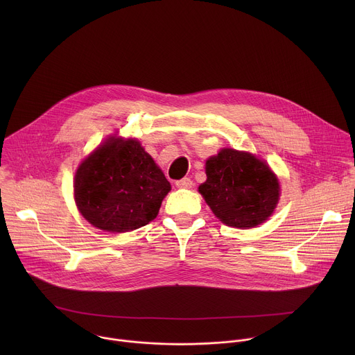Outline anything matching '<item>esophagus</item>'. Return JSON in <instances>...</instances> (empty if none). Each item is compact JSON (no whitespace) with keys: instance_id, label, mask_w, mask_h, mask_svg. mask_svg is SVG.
<instances>
[{"instance_id":"esophagus-1","label":"esophagus","mask_w":355,"mask_h":355,"mask_svg":"<svg viewBox=\"0 0 355 355\" xmlns=\"http://www.w3.org/2000/svg\"><path fill=\"white\" fill-rule=\"evenodd\" d=\"M175 184H176L178 189H191L194 186V183L190 178H183V179L178 180Z\"/></svg>"}]
</instances>
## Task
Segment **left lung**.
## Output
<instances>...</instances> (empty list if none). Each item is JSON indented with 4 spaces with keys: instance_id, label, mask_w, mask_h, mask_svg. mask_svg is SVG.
<instances>
[{
    "instance_id": "obj_1",
    "label": "left lung",
    "mask_w": 355,
    "mask_h": 355,
    "mask_svg": "<svg viewBox=\"0 0 355 355\" xmlns=\"http://www.w3.org/2000/svg\"><path fill=\"white\" fill-rule=\"evenodd\" d=\"M206 176L198 190L216 217L230 227L263 223L279 201L275 173L250 153L223 149L206 161Z\"/></svg>"
}]
</instances>
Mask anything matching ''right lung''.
<instances>
[{
	"mask_svg": "<svg viewBox=\"0 0 355 355\" xmlns=\"http://www.w3.org/2000/svg\"><path fill=\"white\" fill-rule=\"evenodd\" d=\"M73 189L78 209L90 224L128 232L155 218L171 184L138 141L113 137L80 164Z\"/></svg>",
	"mask_w": 355,
	"mask_h": 355,
	"instance_id": "obj_1",
	"label": "right lung"
}]
</instances>
